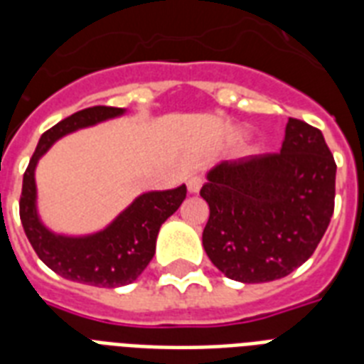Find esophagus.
I'll return each instance as SVG.
<instances>
[{"label":"esophagus","instance_id":"obj_1","mask_svg":"<svg viewBox=\"0 0 364 364\" xmlns=\"http://www.w3.org/2000/svg\"><path fill=\"white\" fill-rule=\"evenodd\" d=\"M204 185V177L200 176V173H193V176H188L187 179V188L188 193H198L200 188Z\"/></svg>","mask_w":364,"mask_h":364}]
</instances>
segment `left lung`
Returning a JSON list of instances; mask_svg holds the SVG:
<instances>
[{
  "label": "left lung",
  "instance_id": "left-lung-1",
  "mask_svg": "<svg viewBox=\"0 0 364 364\" xmlns=\"http://www.w3.org/2000/svg\"><path fill=\"white\" fill-rule=\"evenodd\" d=\"M336 162L321 130L289 119L279 153L221 162L200 196L210 205L202 243L230 279L289 276L321 242L334 211Z\"/></svg>",
  "mask_w": 364,
  "mask_h": 364
}]
</instances>
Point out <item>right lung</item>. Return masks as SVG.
<instances>
[{"label":"right lung","instance_id":"obj_1","mask_svg":"<svg viewBox=\"0 0 364 364\" xmlns=\"http://www.w3.org/2000/svg\"><path fill=\"white\" fill-rule=\"evenodd\" d=\"M122 113L121 107L94 105L54 124L37 143L22 179L20 221L37 257L58 276L94 287H121L137 279L153 259L162 223L181 205L187 187L181 185L171 191L141 194L102 232L85 238H65L47 230L37 217L33 171L37 160L58 137Z\"/></svg>","mask_w":364,"mask_h":364}]
</instances>
